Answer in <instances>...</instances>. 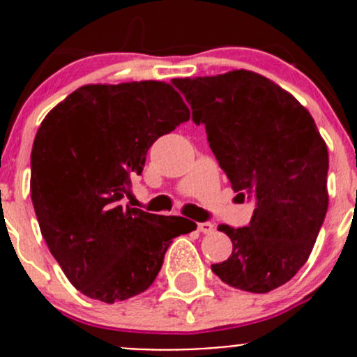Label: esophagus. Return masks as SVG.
<instances>
[{
    "label": "esophagus",
    "mask_w": 357,
    "mask_h": 357,
    "mask_svg": "<svg viewBox=\"0 0 357 357\" xmlns=\"http://www.w3.org/2000/svg\"><path fill=\"white\" fill-rule=\"evenodd\" d=\"M197 228H199V231H200V233H205V235H208V233L214 231L215 226L212 225V222L205 221V222H199V225H197Z\"/></svg>",
    "instance_id": "1"
}]
</instances>
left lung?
I'll use <instances>...</instances> for the list:
<instances>
[{"instance_id": "1", "label": "left lung", "mask_w": 357, "mask_h": 357, "mask_svg": "<svg viewBox=\"0 0 357 357\" xmlns=\"http://www.w3.org/2000/svg\"><path fill=\"white\" fill-rule=\"evenodd\" d=\"M205 124L211 150L240 199H255L231 238L228 261L212 271L235 289L268 294L290 282L311 255L328 211V150L307 109L252 70L174 79Z\"/></svg>"}]
</instances>
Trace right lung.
Instances as JSON below:
<instances>
[{"mask_svg":"<svg viewBox=\"0 0 357 357\" xmlns=\"http://www.w3.org/2000/svg\"><path fill=\"white\" fill-rule=\"evenodd\" d=\"M190 119L169 82L86 84L53 107L31 153V199L41 235L68 282L114 304L149 289L190 219L122 205L162 135Z\"/></svg>","mask_w":357,"mask_h":357,"instance_id":"add662e5","label":"right lung"}]
</instances>
